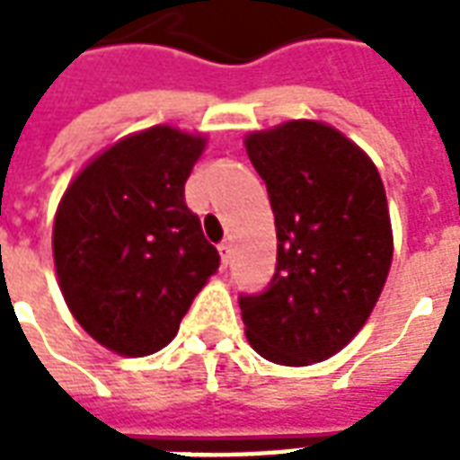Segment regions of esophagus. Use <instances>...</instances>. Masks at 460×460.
Segmentation results:
<instances>
[{
	"instance_id": "obj_1",
	"label": "esophagus",
	"mask_w": 460,
	"mask_h": 460,
	"mask_svg": "<svg viewBox=\"0 0 460 460\" xmlns=\"http://www.w3.org/2000/svg\"><path fill=\"white\" fill-rule=\"evenodd\" d=\"M219 256H221V263H224V266H229V259H231V243H229V241H221V243H219Z\"/></svg>"
}]
</instances>
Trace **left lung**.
<instances>
[{
    "label": "left lung",
    "mask_w": 460,
    "mask_h": 460,
    "mask_svg": "<svg viewBox=\"0 0 460 460\" xmlns=\"http://www.w3.org/2000/svg\"><path fill=\"white\" fill-rule=\"evenodd\" d=\"M276 217L269 286L239 296L251 347L276 365L323 362L355 338L392 266L375 162L330 125L290 120L246 137Z\"/></svg>",
    "instance_id": "left-lung-1"
}]
</instances>
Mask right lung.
Returning a JSON list of instances; mask_svg holds the SVG:
<instances>
[{
    "instance_id": "add662e5",
    "label": "right lung",
    "mask_w": 460,
    "mask_h": 460,
    "mask_svg": "<svg viewBox=\"0 0 460 460\" xmlns=\"http://www.w3.org/2000/svg\"><path fill=\"white\" fill-rule=\"evenodd\" d=\"M204 140L157 125L115 142L66 190L54 221L58 286L74 318L125 357L167 345L219 251L184 201Z\"/></svg>"
}]
</instances>
